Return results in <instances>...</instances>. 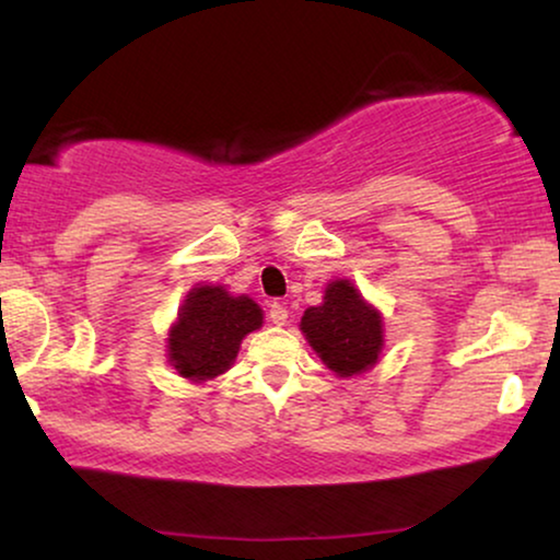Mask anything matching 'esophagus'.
Returning <instances> with one entry per match:
<instances>
[{
    "label": "esophagus",
    "mask_w": 560,
    "mask_h": 560,
    "mask_svg": "<svg viewBox=\"0 0 560 560\" xmlns=\"http://www.w3.org/2000/svg\"><path fill=\"white\" fill-rule=\"evenodd\" d=\"M267 316L275 326H285L288 324V308L282 303H270V311H267Z\"/></svg>",
    "instance_id": "1"
}]
</instances>
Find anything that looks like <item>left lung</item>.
Returning <instances> with one entry per match:
<instances>
[{
	"label": "left lung",
	"mask_w": 560,
	"mask_h": 560,
	"mask_svg": "<svg viewBox=\"0 0 560 560\" xmlns=\"http://www.w3.org/2000/svg\"><path fill=\"white\" fill-rule=\"evenodd\" d=\"M301 331L320 362L339 377L372 370L385 341L380 311L364 301L351 280L328 282L324 303L303 313Z\"/></svg>",
	"instance_id": "left-lung-1"
}]
</instances>
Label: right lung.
I'll list each match as a JSON object with an SVG mask.
<instances>
[{"label": "right lung", "instance_id": "right-lung-1", "mask_svg": "<svg viewBox=\"0 0 560 560\" xmlns=\"http://www.w3.org/2000/svg\"><path fill=\"white\" fill-rule=\"evenodd\" d=\"M262 326V308L247 295H229L221 285H198L186 295L167 334V362L190 382L224 374L247 334Z\"/></svg>", "mask_w": 560, "mask_h": 560}]
</instances>
